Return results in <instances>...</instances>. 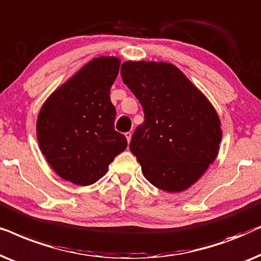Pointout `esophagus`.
I'll return each instance as SVG.
<instances>
[{"label":"esophagus","mask_w":261,"mask_h":261,"mask_svg":"<svg viewBox=\"0 0 261 261\" xmlns=\"http://www.w3.org/2000/svg\"><path fill=\"white\" fill-rule=\"evenodd\" d=\"M125 137H126V140H127V143H130V141H131V137H133V134H131L130 131H128V133L125 134Z\"/></svg>","instance_id":"esophagus-1"}]
</instances>
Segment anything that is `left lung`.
<instances>
[{
	"label": "left lung",
	"mask_w": 261,
	"mask_h": 261,
	"mask_svg": "<svg viewBox=\"0 0 261 261\" xmlns=\"http://www.w3.org/2000/svg\"><path fill=\"white\" fill-rule=\"evenodd\" d=\"M120 75L143 107L144 123L130 150L145 179L160 190L181 192L217 158L221 120L206 96L166 62H124Z\"/></svg>",
	"instance_id": "obj_1"
}]
</instances>
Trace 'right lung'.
I'll return each instance as SVG.
<instances>
[{"instance_id": "right-lung-1", "label": "right lung", "mask_w": 261, "mask_h": 261, "mask_svg": "<svg viewBox=\"0 0 261 261\" xmlns=\"http://www.w3.org/2000/svg\"><path fill=\"white\" fill-rule=\"evenodd\" d=\"M119 67L117 57L94 58L41 106L38 143L62 179L80 186L92 185L126 149V137L114 130L117 113L110 99Z\"/></svg>"}]
</instances>
